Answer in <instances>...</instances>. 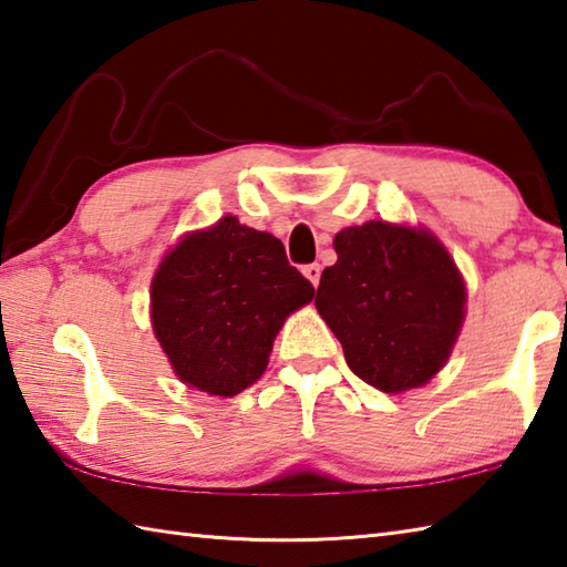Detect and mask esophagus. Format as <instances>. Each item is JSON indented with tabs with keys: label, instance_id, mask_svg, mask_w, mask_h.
<instances>
[{
	"label": "esophagus",
	"instance_id": "obj_1",
	"mask_svg": "<svg viewBox=\"0 0 567 567\" xmlns=\"http://www.w3.org/2000/svg\"><path fill=\"white\" fill-rule=\"evenodd\" d=\"M320 271H322L320 264H308V267H303V276H306V279H308L310 284H313V286L320 284Z\"/></svg>",
	"mask_w": 567,
	"mask_h": 567
}]
</instances>
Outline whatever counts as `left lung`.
<instances>
[{
    "mask_svg": "<svg viewBox=\"0 0 567 567\" xmlns=\"http://www.w3.org/2000/svg\"><path fill=\"white\" fill-rule=\"evenodd\" d=\"M338 261L322 271L320 318L352 372L384 394L431 381L465 320V281L441 239L423 227L372 219L334 235Z\"/></svg>",
    "mask_w": 567,
    "mask_h": 567,
    "instance_id": "obj_1",
    "label": "left lung"
}]
</instances>
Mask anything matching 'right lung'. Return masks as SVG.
I'll return each mask as SVG.
<instances>
[{
	"instance_id": "add662e5",
	"label": "right lung",
	"mask_w": 567,
	"mask_h": 567,
	"mask_svg": "<svg viewBox=\"0 0 567 567\" xmlns=\"http://www.w3.org/2000/svg\"><path fill=\"white\" fill-rule=\"evenodd\" d=\"M313 293L279 239L225 215L161 261L152 326L183 384L237 396L264 374L284 320Z\"/></svg>"
}]
</instances>
